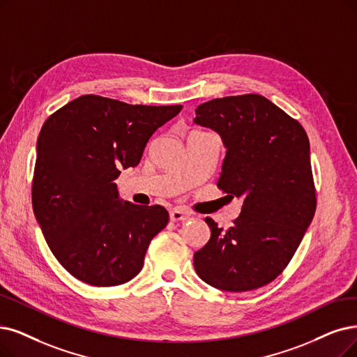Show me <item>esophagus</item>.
<instances>
[{
	"mask_svg": "<svg viewBox=\"0 0 357 357\" xmlns=\"http://www.w3.org/2000/svg\"><path fill=\"white\" fill-rule=\"evenodd\" d=\"M189 217H190V213L186 212V211L180 209V208H176V209H173V211L169 212V220L174 221V222L186 221V220H189Z\"/></svg>",
	"mask_w": 357,
	"mask_h": 357,
	"instance_id": "34e87169",
	"label": "esophagus"
}]
</instances>
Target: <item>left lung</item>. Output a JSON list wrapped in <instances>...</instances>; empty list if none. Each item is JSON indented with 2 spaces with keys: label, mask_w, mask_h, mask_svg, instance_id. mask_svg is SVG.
<instances>
[{
  "label": "left lung",
  "mask_w": 357,
  "mask_h": 357,
  "mask_svg": "<svg viewBox=\"0 0 357 357\" xmlns=\"http://www.w3.org/2000/svg\"><path fill=\"white\" fill-rule=\"evenodd\" d=\"M193 123L221 136L227 152L217 184L243 202L227 230L205 218L211 238L195 252V271L224 291L259 289L287 266L315 215L307 135L258 93L201 104Z\"/></svg>",
  "instance_id": "8db88e82"
}]
</instances>
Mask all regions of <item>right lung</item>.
Segmentation results:
<instances>
[{
	"label": "right lung",
	"mask_w": 357,
	"mask_h": 357,
	"mask_svg": "<svg viewBox=\"0 0 357 357\" xmlns=\"http://www.w3.org/2000/svg\"><path fill=\"white\" fill-rule=\"evenodd\" d=\"M181 108L83 95L42 126L32 184L35 218L56 261L77 280L112 287L144 268L168 212L123 202L116 180L140 162L151 136Z\"/></svg>",
	"instance_id": "obj_1"
}]
</instances>
